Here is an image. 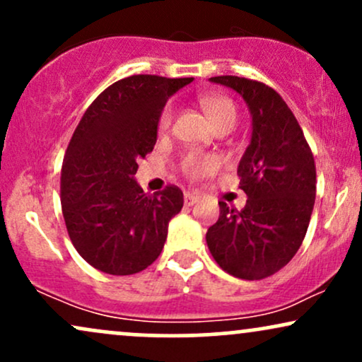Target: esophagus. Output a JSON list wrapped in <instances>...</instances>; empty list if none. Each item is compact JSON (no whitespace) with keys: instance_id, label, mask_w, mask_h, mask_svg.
Listing matches in <instances>:
<instances>
[{"instance_id":"obj_1","label":"esophagus","mask_w":362,"mask_h":362,"mask_svg":"<svg viewBox=\"0 0 362 362\" xmlns=\"http://www.w3.org/2000/svg\"><path fill=\"white\" fill-rule=\"evenodd\" d=\"M184 202L187 206H192V204H195V202H199V195L192 194V192H187L184 195Z\"/></svg>"}]
</instances>
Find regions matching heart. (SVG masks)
Listing matches in <instances>:
<instances>
[{
    "label": "heart",
    "mask_w": 362,
    "mask_h": 362,
    "mask_svg": "<svg viewBox=\"0 0 362 362\" xmlns=\"http://www.w3.org/2000/svg\"><path fill=\"white\" fill-rule=\"evenodd\" d=\"M201 107L204 109L207 117L211 119V122L214 124L216 129L223 131H230L233 129L238 119V109H236V103L231 98L224 97V95H204V97L199 98ZM173 119V109L172 105H167L163 112L160 114L158 119V131L165 132L170 127ZM221 161L218 156L214 155H195V153H189L182 158L180 161V170L185 177L189 178H201L209 173L216 172L219 168Z\"/></svg>",
    "instance_id": "1"
}]
</instances>
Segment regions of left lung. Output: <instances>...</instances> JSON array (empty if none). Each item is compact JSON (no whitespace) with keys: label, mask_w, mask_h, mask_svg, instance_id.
Instances as JSON below:
<instances>
[{"label":"left lung","mask_w":362,"mask_h":362,"mask_svg":"<svg viewBox=\"0 0 362 362\" xmlns=\"http://www.w3.org/2000/svg\"><path fill=\"white\" fill-rule=\"evenodd\" d=\"M211 81L238 91L252 114V141L238 165L242 211L219 202L207 230L211 255L224 272L259 281L281 271L300 250L317 194L311 148L288 103L265 83L240 76Z\"/></svg>","instance_id":"1"}]
</instances>
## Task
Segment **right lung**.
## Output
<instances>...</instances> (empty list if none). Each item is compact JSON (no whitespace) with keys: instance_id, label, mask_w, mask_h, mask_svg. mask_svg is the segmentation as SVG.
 I'll return each instance as SVG.
<instances>
[{"instance_id":"obj_1","label":"right lung","mask_w":362,"mask_h":362,"mask_svg":"<svg viewBox=\"0 0 362 362\" xmlns=\"http://www.w3.org/2000/svg\"><path fill=\"white\" fill-rule=\"evenodd\" d=\"M192 78L134 74L91 102L74 129L61 170L66 230L91 267L131 276L163 250L168 223L184 194L167 185L148 195L136 184L138 161L153 151L168 97Z\"/></svg>"}]
</instances>
